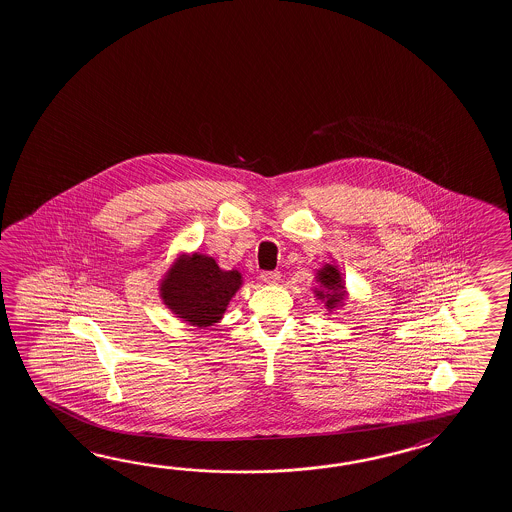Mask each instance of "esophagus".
Here are the masks:
<instances>
[{
  "label": "esophagus",
  "instance_id": "34e87169",
  "mask_svg": "<svg viewBox=\"0 0 512 512\" xmlns=\"http://www.w3.org/2000/svg\"><path fill=\"white\" fill-rule=\"evenodd\" d=\"M262 280L265 284H278L280 282V273L278 271H265L262 273Z\"/></svg>",
  "mask_w": 512,
  "mask_h": 512
}]
</instances>
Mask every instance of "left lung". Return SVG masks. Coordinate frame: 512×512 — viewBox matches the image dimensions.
I'll return each instance as SVG.
<instances>
[{
	"label": "left lung",
	"mask_w": 512,
	"mask_h": 512,
	"mask_svg": "<svg viewBox=\"0 0 512 512\" xmlns=\"http://www.w3.org/2000/svg\"><path fill=\"white\" fill-rule=\"evenodd\" d=\"M319 280H321L322 286H326V289H339L341 287V278H339V273L335 271V267H324L322 273L319 274ZM319 298H322V295ZM337 298H339V295H330V298L326 300L328 308H332Z\"/></svg>",
	"instance_id": "8db88e82"
}]
</instances>
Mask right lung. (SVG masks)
Here are the masks:
<instances>
[{"mask_svg":"<svg viewBox=\"0 0 512 512\" xmlns=\"http://www.w3.org/2000/svg\"><path fill=\"white\" fill-rule=\"evenodd\" d=\"M239 286L238 271H221L212 258L195 254L171 269L162 284V297L180 319L210 326L223 317Z\"/></svg>","mask_w":512,"mask_h":512,"instance_id":"right-lung-1","label":"right lung"}]
</instances>
